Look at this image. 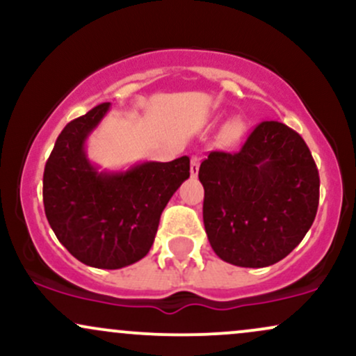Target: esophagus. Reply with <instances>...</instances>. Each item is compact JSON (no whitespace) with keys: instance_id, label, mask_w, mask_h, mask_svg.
I'll return each instance as SVG.
<instances>
[{"instance_id":"obj_1","label":"esophagus","mask_w":356,"mask_h":356,"mask_svg":"<svg viewBox=\"0 0 356 356\" xmlns=\"http://www.w3.org/2000/svg\"><path fill=\"white\" fill-rule=\"evenodd\" d=\"M199 164H201V159H199L197 155H192L191 157V175L192 177H195V175H197Z\"/></svg>"}]
</instances>
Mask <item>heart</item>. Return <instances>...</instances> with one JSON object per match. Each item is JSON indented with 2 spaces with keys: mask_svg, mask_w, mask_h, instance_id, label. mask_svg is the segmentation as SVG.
Segmentation results:
<instances>
[{
  "mask_svg": "<svg viewBox=\"0 0 356 356\" xmlns=\"http://www.w3.org/2000/svg\"><path fill=\"white\" fill-rule=\"evenodd\" d=\"M244 136V125L241 124L239 120H232L229 124L226 125V129L222 130V138L226 144L234 145L243 138Z\"/></svg>",
  "mask_w": 356,
  "mask_h": 356,
  "instance_id": "heart-1",
  "label": "heart"
}]
</instances>
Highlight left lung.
Returning a JSON list of instances; mask_svg holds the SVG:
<instances>
[{
    "instance_id": "obj_1",
    "label": "left lung",
    "mask_w": 356,
    "mask_h": 356,
    "mask_svg": "<svg viewBox=\"0 0 356 356\" xmlns=\"http://www.w3.org/2000/svg\"><path fill=\"white\" fill-rule=\"evenodd\" d=\"M207 239L220 259L264 268L295 249L312 227L320 175L298 132L261 122L238 152L207 155L199 167Z\"/></svg>"
}]
</instances>
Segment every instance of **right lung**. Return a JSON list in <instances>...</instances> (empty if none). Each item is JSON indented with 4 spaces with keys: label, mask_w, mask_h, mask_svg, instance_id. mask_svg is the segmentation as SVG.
Wrapping results in <instances>:
<instances>
[{
    "label": "right lung",
    "mask_w": 356,
    "mask_h": 356,
    "mask_svg": "<svg viewBox=\"0 0 356 356\" xmlns=\"http://www.w3.org/2000/svg\"><path fill=\"white\" fill-rule=\"evenodd\" d=\"M110 107L97 105L56 138L43 172L44 214L72 256L92 268L118 269L152 248L164 207L189 179L187 155L172 162H144L125 172H99L85 140Z\"/></svg>",
    "instance_id": "1"
}]
</instances>
